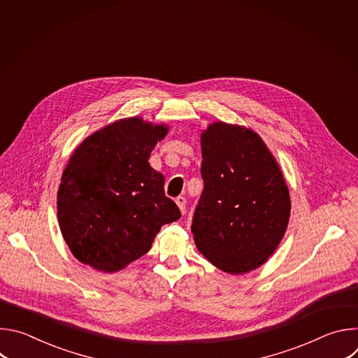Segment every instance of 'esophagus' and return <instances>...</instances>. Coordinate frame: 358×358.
Returning a JSON list of instances; mask_svg holds the SVG:
<instances>
[{
	"instance_id": "34e87169",
	"label": "esophagus",
	"mask_w": 358,
	"mask_h": 358,
	"mask_svg": "<svg viewBox=\"0 0 358 358\" xmlns=\"http://www.w3.org/2000/svg\"><path fill=\"white\" fill-rule=\"evenodd\" d=\"M176 203L178 206V208H180V211H181V214H184V213H185V203H187L185 198H184V196H178V198L176 199Z\"/></svg>"
}]
</instances>
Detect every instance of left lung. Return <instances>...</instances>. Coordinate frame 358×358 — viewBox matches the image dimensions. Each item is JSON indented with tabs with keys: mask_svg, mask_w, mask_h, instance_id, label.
<instances>
[{
	"mask_svg": "<svg viewBox=\"0 0 358 358\" xmlns=\"http://www.w3.org/2000/svg\"><path fill=\"white\" fill-rule=\"evenodd\" d=\"M201 151L195 245L227 273L250 272L268 261L286 232L290 195L283 174L259 134L243 126L210 124Z\"/></svg>",
	"mask_w": 358,
	"mask_h": 358,
	"instance_id": "1",
	"label": "left lung"
}]
</instances>
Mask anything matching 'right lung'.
<instances>
[{
    "instance_id": "obj_1",
    "label": "right lung",
    "mask_w": 358,
    "mask_h": 358,
    "mask_svg": "<svg viewBox=\"0 0 358 358\" xmlns=\"http://www.w3.org/2000/svg\"><path fill=\"white\" fill-rule=\"evenodd\" d=\"M169 131L141 117L117 120L73 151L58 189V221L73 257L117 272L143 257L164 224L181 214L164 194L150 152Z\"/></svg>"
}]
</instances>
